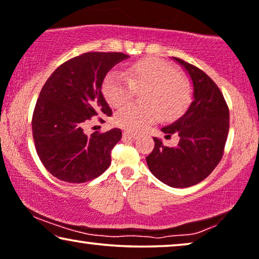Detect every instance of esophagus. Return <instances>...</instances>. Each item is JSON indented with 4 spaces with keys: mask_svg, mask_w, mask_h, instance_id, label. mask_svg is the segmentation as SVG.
I'll return each instance as SVG.
<instances>
[{
    "mask_svg": "<svg viewBox=\"0 0 259 259\" xmlns=\"http://www.w3.org/2000/svg\"><path fill=\"white\" fill-rule=\"evenodd\" d=\"M138 136L136 134L134 133H130V131H125V133H123V138H128V140H136Z\"/></svg>",
    "mask_w": 259,
    "mask_h": 259,
    "instance_id": "1",
    "label": "esophagus"
}]
</instances>
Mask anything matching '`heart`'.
Returning a JSON list of instances; mask_svg holds the SVG:
<instances>
[{
    "label": "heart",
    "instance_id": "b5f03b06",
    "mask_svg": "<svg viewBox=\"0 0 259 259\" xmlns=\"http://www.w3.org/2000/svg\"><path fill=\"white\" fill-rule=\"evenodd\" d=\"M145 88L141 94L143 104L128 103L115 114V123L129 131H142L157 121L161 114L176 117L188 107L191 98L189 82L177 69L158 58H147L130 64L125 74L112 70L105 76L102 93L111 107L128 102L135 89Z\"/></svg>",
    "mask_w": 259,
    "mask_h": 259
}]
</instances>
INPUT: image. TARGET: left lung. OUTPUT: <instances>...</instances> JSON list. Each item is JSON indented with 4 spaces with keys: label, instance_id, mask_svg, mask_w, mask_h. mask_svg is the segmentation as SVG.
I'll return each instance as SVG.
<instances>
[{
    "label": "left lung",
    "instance_id": "8db88e82",
    "mask_svg": "<svg viewBox=\"0 0 259 259\" xmlns=\"http://www.w3.org/2000/svg\"><path fill=\"white\" fill-rule=\"evenodd\" d=\"M172 60L189 75L192 102L177 121L162 128L166 136L178 135V144L165 147L154 137L155 148L147 163L151 174L164 184L188 188L205 180L222 159L229 133V108L205 72L181 58Z\"/></svg>",
    "mask_w": 259,
    "mask_h": 259
}]
</instances>
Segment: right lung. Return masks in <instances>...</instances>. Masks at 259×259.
<instances>
[{
  "label": "right lung",
  "instance_id": "right-lung-1",
  "mask_svg": "<svg viewBox=\"0 0 259 259\" xmlns=\"http://www.w3.org/2000/svg\"><path fill=\"white\" fill-rule=\"evenodd\" d=\"M126 58L122 53L82 54L61 64L43 85L32 115V137L42 164L58 180L84 183L110 165L121 129L88 136L83 128L93 116H111L102 84L109 70Z\"/></svg>",
  "mask_w": 259,
  "mask_h": 259
}]
</instances>
